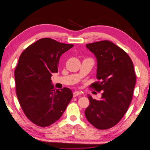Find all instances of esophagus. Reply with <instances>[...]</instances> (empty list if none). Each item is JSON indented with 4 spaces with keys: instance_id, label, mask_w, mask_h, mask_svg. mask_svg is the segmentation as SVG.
Returning <instances> with one entry per match:
<instances>
[{
    "instance_id": "1",
    "label": "esophagus",
    "mask_w": 150,
    "mask_h": 150,
    "mask_svg": "<svg viewBox=\"0 0 150 150\" xmlns=\"http://www.w3.org/2000/svg\"><path fill=\"white\" fill-rule=\"evenodd\" d=\"M81 95V93L80 92V91H75V92H73V96H74V97H75V96H77L78 95Z\"/></svg>"
}]
</instances>
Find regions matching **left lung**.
<instances>
[{
  "label": "left lung",
  "mask_w": 150,
  "mask_h": 150,
  "mask_svg": "<svg viewBox=\"0 0 150 150\" xmlns=\"http://www.w3.org/2000/svg\"><path fill=\"white\" fill-rule=\"evenodd\" d=\"M86 47L97 59L98 81L90 87L102 91V96L96 100L87 95L90 103L85 116L96 128L106 130L120 121L130 105L136 84L134 65L126 52L108 40L88 44Z\"/></svg>",
  "instance_id": "obj_1"
}]
</instances>
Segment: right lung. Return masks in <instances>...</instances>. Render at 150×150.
Masks as SVG:
<instances>
[{
    "mask_svg": "<svg viewBox=\"0 0 150 150\" xmlns=\"http://www.w3.org/2000/svg\"><path fill=\"white\" fill-rule=\"evenodd\" d=\"M73 47L51 38L29 45L14 71L18 100L25 115L37 126L46 127L59 120L73 98L71 90L54 88L52 73L58 71L59 58Z\"/></svg>",
    "mask_w": 150,
    "mask_h": 150,
    "instance_id": "right-lung-1",
    "label": "right lung"
}]
</instances>
